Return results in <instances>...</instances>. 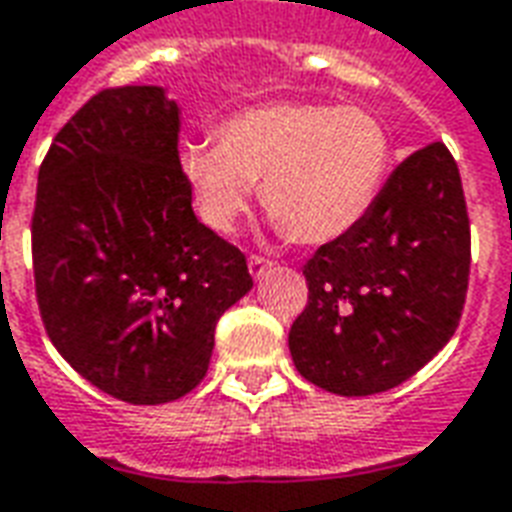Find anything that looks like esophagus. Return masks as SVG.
I'll use <instances>...</instances> for the list:
<instances>
[{"mask_svg":"<svg viewBox=\"0 0 512 512\" xmlns=\"http://www.w3.org/2000/svg\"><path fill=\"white\" fill-rule=\"evenodd\" d=\"M267 267H272L270 259H264V256H259V253H251V256H248V270H251L253 278H261Z\"/></svg>","mask_w":512,"mask_h":512,"instance_id":"obj_1","label":"esophagus"}]
</instances>
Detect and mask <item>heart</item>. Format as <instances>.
Returning a JSON list of instances; mask_svg holds the SVG:
<instances>
[{
    "label": "heart",
    "instance_id": "heart-1",
    "mask_svg": "<svg viewBox=\"0 0 512 512\" xmlns=\"http://www.w3.org/2000/svg\"><path fill=\"white\" fill-rule=\"evenodd\" d=\"M390 163L393 141L376 114L302 100L240 111L215 130V144L182 149L210 229H234L261 185V207L300 245L349 234L379 199Z\"/></svg>",
    "mask_w": 512,
    "mask_h": 512
}]
</instances>
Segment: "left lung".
<instances>
[{"instance_id": "1", "label": "left lung", "mask_w": 512, "mask_h": 512, "mask_svg": "<svg viewBox=\"0 0 512 512\" xmlns=\"http://www.w3.org/2000/svg\"><path fill=\"white\" fill-rule=\"evenodd\" d=\"M472 234L461 174L442 141L412 152L349 234L305 261L308 302L292 360L335 395H374L423 368L461 322Z\"/></svg>"}]
</instances>
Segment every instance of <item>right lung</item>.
Wrapping results in <instances>:
<instances>
[{"instance_id": "add662e5", "label": "right lung", "mask_w": 512, "mask_h": 512, "mask_svg": "<svg viewBox=\"0 0 512 512\" xmlns=\"http://www.w3.org/2000/svg\"><path fill=\"white\" fill-rule=\"evenodd\" d=\"M179 111L158 87H108L48 147L32 212L40 319L57 352L128 404H169L207 374L215 324L253 278L190 207Z\"/></svg>"}]
</instances>
